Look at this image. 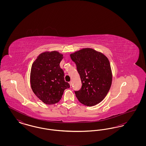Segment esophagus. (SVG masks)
Masks as SVG:
<instances>
[{"instance_id": "esophagus-1", "label": "esophagus", "mask_w": 146, "mask_h": 146, "mask_svg": "<svg viewBox=\"0 0 146 146\" xmlns=\"http://www.w3.org/2000/svg\"><path fill=\"white\" fill-rule=\"evenodd\" d=\"M70 83V86H72V82L70 81V83Z\"/></svg>"}]
</instances>
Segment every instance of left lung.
<instances>
[{
    "label": "left lung",
    "instance_id": "1",
    "mask_svg": "<svg viewBox=\"0 0 146 146\" xmlns=\"http://www.w3.org/2000/svg\"><path fill=\"white\" fill-rule=\"evenodd\" d=\"M76 66L82 86L74 91L79 101L92 106L102 101L110 89L112 74L107 57L90 48H85L70 54Z\"/></svg>",
    "mask_w": 146,
    "mask_h": 146
}]
</instances>
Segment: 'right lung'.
<instances>
[{
  "mask_svg": "<svg viewBox=\"0 0 146 146\" xmlns=\"http://www.w3.org/2000/svg\"><path fill=\"white\" fill-rule=\"evenodd\" d=\"M63 55L57 51L45 52L32 64L31 85L35 95L46 104H54L61 100L63 91L70 88L64 81V72L60 63Z\"/></svg>",
  "mask_w": 146,
  "mask_h": 146,
  "instance_id": "obj_1",
  "label": "right lung"
}]
</instances>
